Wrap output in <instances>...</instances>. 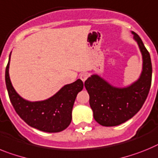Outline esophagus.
Segmentation results:
<instances>
[{"label": "esophagus", "instance_id": "34e87169", "mask_svg": "<svg viewBox=\"0 0 158 158\" xmlns=\"http://www.w3.org/2000/svg\"><path fill=\"white\" fill-rule=\"evenodd\" d=\"M88 77H89V74L87 73V72H83V73H81L80 75H79V78H80V79L83 81V82H84V81L86 80Z\"/></svg>", "mask_w": 158, "mask_h": 158}]
</instances>
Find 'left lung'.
Returning a JSON list of instances; mask_svg holds the SVG:
<instances>
[{
  "label": "left lung",
  "mask_w": 158,
  "mask_h": 158,
  "mask_svg": "<svg viewBox=\"0 0 158 158\" xmlns=\"http://www.w3.org/2000/svg\"><path fill=\"white\" fill-rule=\"evenodd\" d=\"M143 59V68L139 79L125 88L114 87L94 75L85 81L90 95V106L94 118L103 127H115L127 122L142 107L151 87L152 64L150 55L142 39L132 31Z\"/></svg>",
  "instance_id": "8db88e82"
}]
</instances>
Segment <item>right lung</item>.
Listing matches in <instances>:
<instances>
[{"mask_svg": "<svg viewBox=\"0 0 158 158\" xmlns=\"http://www.w3.org/2000/svg\"><path fill=\"white\" fill-rule=\"evenodd\" d=\"M9 63L5 70V83L9 99L17 114L28 126L48 133L65 130L71 122V111L77 94L83 90V83L78 79L65 85L55 95L41 102H28L13 88L9 75Z\"/></svg>", "mask_w": 158, "mask_h": 158, "instance_id": "add662e5", "label": "right lung"}]
</instances>
